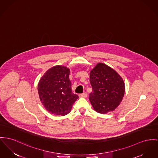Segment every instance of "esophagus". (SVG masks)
Returning a JSON list of instances; mask_svg holds the SVG:
<instances>
[{
    "label": "esophagus",
    "mask_w": 158,
    "mask_h": 158,
    "mask_svg": "<svg viewBox=\"0 0 158 158\" xmlns=\"http://www.w3.org/2000/svg\"><path fill=\"white\" fill-rule=\"evenodd\" d=\"M78 96L80 98H86L87 96V93H83L82 94H80L78 95Z\"/></svg>",
    "instance_id": "esophagus-1"
}]
</instances>
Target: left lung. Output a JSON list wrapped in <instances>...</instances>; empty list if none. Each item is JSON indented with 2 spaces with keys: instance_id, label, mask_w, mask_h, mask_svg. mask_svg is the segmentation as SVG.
I'll list each match as a JSON object with an SVG mask.
<instances>
[{
  "instance_id": "left-lung-1",
  "label": "left lung",
  "mask_w": 158,
  "mask_h": 158,
  "mask_svg": "<svg viewBox=\"0 0 158 158\" xmlns=\"http://www.w3.org/2000/svg\"><path fill=\"white\" fill-rule=\"evenodd\" d=\"M90 81L93 90L89 100L95 111L103 114L113 111L125 95L122 77L109 66L98 63L90 73Z\"/></svg>"
}]
</instances>
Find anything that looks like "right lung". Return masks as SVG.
Masks as SVG:
<instances>
[{
    "mask_svg": "<svg viewBox=\"0 0 158 158\" xmlns=\"http://www.w3.org/2000/svg\"><path fill=\"white\" fill-rule=\"evenodd\" d=\"M70 69L56 65L48 69L38 84L40 101L45 109L56 116H65L78 98L71 90Z\"/></svg>",
    "mask_w": 158,
    "mask_h": 158,
    "instance_id": "obj_1",
    "label": "right lung"
}]
</instances>
